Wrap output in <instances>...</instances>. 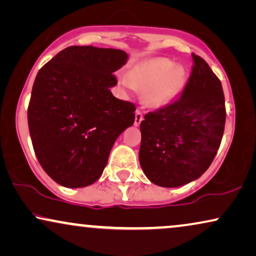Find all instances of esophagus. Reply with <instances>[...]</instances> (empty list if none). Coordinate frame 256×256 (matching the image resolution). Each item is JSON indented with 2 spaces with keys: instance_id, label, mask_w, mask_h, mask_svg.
<instances>
[{
  "instance_id": "obj_1",
  "label": "esophagus",
  "mask_w": 256,
  "mask_h": 256,
  "mask_svg": "<svg viewBox=\"0 0 256 256\" xmlns=\"http://www.w3.org/2000/svg\"><path fill=\"white\" fill-rule=\"evenodd\" d=\"M142 119H144V117H142V114L139 110L136 111V117H134V125L138 126L139 124H140Z\"/></svg>"
}]
</instances>
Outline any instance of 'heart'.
Listing matches in <instances>:
<instances>
[{
  "label": "heart",
  "mask_w": 256,
  "mask_h": 256,
  "mask_svg": "<svg viewBox=\"0 0 256 256\" xmlns=\"http://www.w3.org/2000/svg\"><path fill=\"white\" fill-rule=\"evenodd\" d=\"M173 66L168 58L145 60L132 68L128 77L122 78V84L131 90H144V100L150 108H162L180 92L185 82V70Z\"/></svg>",
  "instance_id": "heart-1"
}]
</instances>
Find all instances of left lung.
Returning a JSON list of instances; mask_svg holds the SVG:
<instances>
[{
  "mask_svg": "<svg viewBox=\"0 0 256 256\" xmlns=\"http://www.w3.org/2000/svg\"><path fill=\"white\" fill-rule=\"evenodd\" d=\"M192 58L182 96L140 122L139 162L146 176L162 187L185 185L204 174L224 136L222 85L205 60L196 54Z\"/></svg>",
  "mask_w": 256,
  "mask_h": 256,
  "instance_id": "obj_1",
  "label": "left lung"
}]
</instances>
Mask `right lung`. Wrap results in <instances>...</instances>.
<instances>
[{"mask_svg":"<svg viewBox=\"0 0 256 256\" xmlns=\"http://www.w3.org/2000/svg\"><path fill=\"white\" fill-rule=\"evenodd\" d=\"M126 60L122 50L72 46L37 74L28 106L30 137L40 166L60 185L97 182L116 139L134 122V104L110 91Z\"/></svg>","mask_w":256,"mask_h":256,"instance_id":"1","label":"right lung"}]
</instances>
